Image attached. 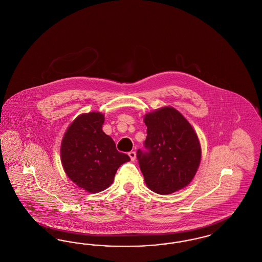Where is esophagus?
<instances>
[{"instance_id":"34e87169","label":"esophagus","mask_w":262,"mask_h":262,"mask_svg":"<svg viewBox=\"0 0 262 262\" xmlns=\"http://www.w3.org/2000/svg\"><path fill=\"white\" fill-rule=\"evenodd\" d=\"M128 156L130 157V160H132V161H135L136 158H137V153H136V151H130V152H128Z\"/></svg>"}]
</instances>
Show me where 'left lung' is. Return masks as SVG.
Here are the masks:
<instances>
[{"mask_svg": "<svg viewBox=\"0 0 262 262\" xmlns=\"http://www.w3.org/2000/svg\"><path fill=\"white\" fill-rule=\"evenodd\" d=\"M145 148L137 150L139 168L147 187L158 194H170L192 181L201 159L200 139L187 119L173 107L148 113Z\"/></svg>", "mask_w": 262, "mask_h": 262, "instance_id": "left-lung-1", "label": "left lung"}]
</instances>
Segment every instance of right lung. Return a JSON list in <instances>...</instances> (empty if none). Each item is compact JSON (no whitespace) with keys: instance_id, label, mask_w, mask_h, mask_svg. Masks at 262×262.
Instances as JSON below:
<instances>
[{"instance_id":"right-lung-1","label":"right lung","mask_w":262,"mask_h":262,"mask_svg":"<svg viewBox=\"0 0 262 262\" xmlns=\"http://www.w3.org/2000/svg\"><path fill=\"white\" fill-rule=\"evenodd\" d=\"M105 117L99 112L81 114L69 125L61 143V161L67 176L90 193L112 185L119 167L130 158L119 152L112 137L102 130Z\"/></svg>"}]
</instances>
